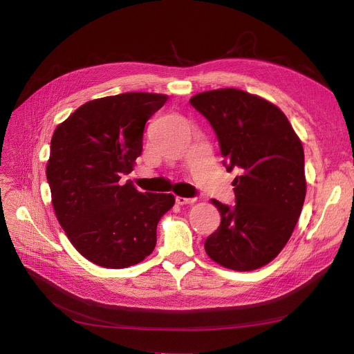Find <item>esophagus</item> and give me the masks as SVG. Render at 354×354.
<instances>
[{
  "label": "esophagus",
  "mask_w": 354,
  "mask_h": 354,
  "mask_svg": "<svg viewBox=\"0 0 354 354\" xmlns=\"http://www.w3.org/2000/svg\"><path fill=\"white\" fill-rule=\"evenodd\" d=\"M178 205H188V203H194L195 198H183V196H176L175 198Z\"/></svg>",
  "instance_id": "1"
}]
</instances>
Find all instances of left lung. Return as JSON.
<instances>
[{
	"instance_id": "obj_1",
	"label": "left lung",
	"mask_w": 354,
	"mask_h": 354,
	"mask_svg": "<svg viewBox=\"0 0 354 354\" xmlns=\"http://www.w3.org/2000/svg\"><path fill=\"white\" fill-rule=\"evenodd\" d=\"M191 104L205 116L219 140L236 205L211 199L221 214L205 241L216 264L234 271L258 270L281 252L306 199L304 149L280 107L239 88L198 93Z\"/></svg>"
}]
</instances>
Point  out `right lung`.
<instances>
[{
    "label": "right lung",
    "mask_w": 354,
    "mask_h": 354,
    "mask_svg": "<svg viewBox=\"0 0 354 354\" xmlns=\"http://www.w3.org/2000/svg\"><path fill=\"white\" fill-rule=\"evenodd\" d=\"M167 100L133 91L90 100L55 127L46 175L59 224L90 263L127 268L151 255L172 194H143L122 185L143 149L146 122Z\"/></svg>",
    "instance_id": "obj_1"
}]
</instances>
